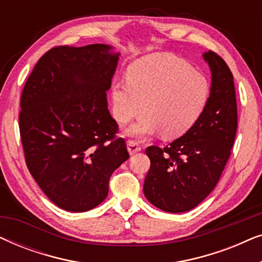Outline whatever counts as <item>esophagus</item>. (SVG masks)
I'll return each instance as SVG.
<instances>
[{"instance_id": "34e87169", "label": "esophagus", "mask_w": 262, "mask_h": 262, "mask_svg": "<svg viewBox=\"0 0 262 262\" xmlns=\"http://www.w3.org/2000/svg\"><path fill=\"white\" fill-rule=\"evenodd\" d=\"M127 150L130 152V155H134V154L141 151L142 146L139 145L137 141H134V139H128L127 141Z\"/></svg>"}]
</instances>
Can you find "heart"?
<instances>
[{
	"label": "heart",
	"instance_id": "heart-1",
	"mask_svg": "<svg viewBox=\"0 0 262 262\" xmlns=\"http://www.w3.org/2000/svg\"><path fill=\"white\" fill-rule=\"evenodd\" d=\"M210 82L186 60L170 55H150L136 60L127 80L112 85V112L119 124L146 113L128 134L145 136L162 130L166 137L187 132L202 116L210 99Z\"/></svg>",
	"mask_w": 262,
	"mask_h": 262
}]
</instances>
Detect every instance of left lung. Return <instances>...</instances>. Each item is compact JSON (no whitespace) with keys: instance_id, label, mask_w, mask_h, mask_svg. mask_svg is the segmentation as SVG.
Returning a JSON list of instances; mask_svg holds the SVG:
<instances>
[{"instance_id":"obj_1","label":"left lung","mask_w":262,"mask_h":262,"mask_svg":"<svg viewBox=\"0 0 262 262\" xmlns=\"http://www.w3.org/2000/svg\"><path fill=\"white\" fill-rule=\"evenodd\" d=\"M211 69L210 99L196 123L180 138L145 150L150 169L144 195L166 212H186L216 187L225 168L237 130L234 76L216 52L204 53Z\"/></svg>"}]
</instances>
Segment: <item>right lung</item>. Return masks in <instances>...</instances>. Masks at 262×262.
<instances>
[{"instance_id":"1","label":"right lung","mask_w":262,"mask_h":262,"mask_svg":"<svg viewBox=\"0 0 262 262\" xmlns=\"http://www.w3.org/2000/svg\"><path fill=\"white\" fill-rule=\"evenodd\" d=\"M111 46H56L40 57L21 94L19 127L26 166L60 209L84 212L108 194L128 159L107 103L119 53Z\"/></svg>"}]
</instances>
